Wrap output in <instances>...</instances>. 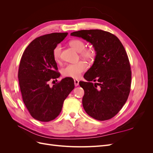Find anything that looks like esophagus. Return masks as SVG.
<instances>
[{"label":"esophagus","instance_id":"esophagus-1","mask_svg":"<svg viewBox=\"0 0 153 153\" xmlns=\"http://www.w3.org/2000/svg\"><path fill=\"white\" fill-rule=\"evenodd\" d=\"M74 84H75V85L76 87L78 85V84H79V81L78 80H74Z\"/></svg>","mask_w":153,"mask_h":153}]
</instances>
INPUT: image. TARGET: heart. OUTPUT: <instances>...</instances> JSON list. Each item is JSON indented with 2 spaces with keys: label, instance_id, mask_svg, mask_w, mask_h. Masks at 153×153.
I'll return each mask as SVG.
<instances>
[{
  "label": "heart",
  "instance_id": "heart-1",
  "mask_svg": "<svg viewBox=\"0 0 153 153\" xmlns=\"http://www.w3.org/2000/svg\"><path fill=\"white\" fill-rule=\"evenodd\" d=\"M69 45L77 52H80V56L89 62H93L97 55L96 50L94 48H86L84 41L81 39H75L69 41ZM61 46L57 45L53 50V55L55 61H59L61 59ZM87 69L86 64L83 61L76 63L69 64L62 69V74L64 76L73 78H78L82 73Z\"/></svg>",
  "mask_w": 153,
  "mask_h": 153
}]
</instances>
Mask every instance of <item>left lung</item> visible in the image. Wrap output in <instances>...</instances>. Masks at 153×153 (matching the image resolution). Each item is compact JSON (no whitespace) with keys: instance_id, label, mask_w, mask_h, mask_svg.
<instances>
[{"instance_id":"obj_1","label":"left lung","mask_w":153,"mask_h":153,"mask_svg":"<svg viewBox=\"0 0 153 153\" xmlns=\"http://www.w3.org/2000/svg\"><path fill=\"white\" fill-rule=\"evenodd\" d=\"M91 43L96 50L94 64L80 82L84 90L82 105L86 113L98 121L114 117L126 103L130 92L131 71L123 44L110 32L99 29L71 33ZM91 81H98L93 84Z\"/></svg>"}]
</instances>
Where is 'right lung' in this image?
<instances>
[{"label": "right lung", "mask_w": 153, "mask_h": 153, "mask_svg": "<svg viewBox=\"0 0 153 153\" xmlns=\"http://www.w3.org/2000/svg\"><path fill=\"white\" fill-rule=\"evenodd\" d=\"M67 35L68 32H54L38 37L28 45L21 58L18 77L22 99L31 116L39 121L56 118L75 87L69 77L52 87L48 84L50 80L60 76L53 50Z\"/></svg>", "instance_id": "right-lung-1"}]
</instances>
